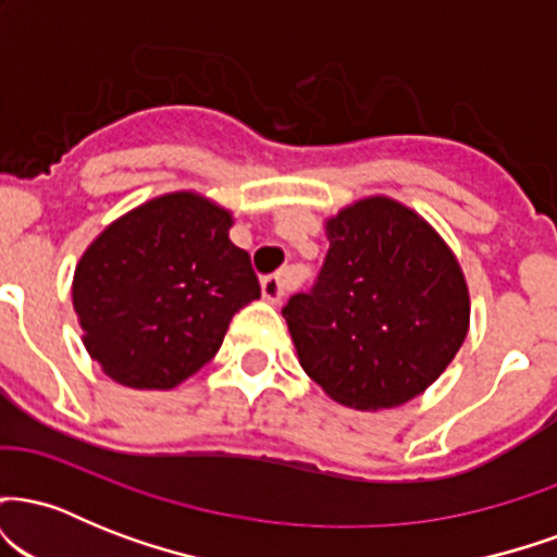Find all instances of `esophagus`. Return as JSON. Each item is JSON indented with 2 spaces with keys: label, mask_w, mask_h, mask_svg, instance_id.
Here are the masks:
<instances>
[{
  "label": "esophagus",
  "mask_w": 557,
  "mask_h": 557,
  "mask_svg": "<svg viewBox=\"0 0 557 557\" xmlns=\"http://www.w3.org/2000/svg\"><path fill=\"white\" fill-rule=\"evenodd\" d=\"M261 296L272 304H280V298L285 296V280L277 274H261Z\"/></svg>",
  "instance_id": "34e87169"
}]
</instances>
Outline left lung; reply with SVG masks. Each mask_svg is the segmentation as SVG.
Segmentation results:
<instances>
[{
  "instance_id": "1",
  "label": "left lung",
  "mask_w": 557,
  "mask_h": 557,
  "mask_svg": "<svg viewBox=\"0 0 557 557\" xmlns=\"http://www.w3.org/2000/svg\"><path fill=\"white\" fill-rule=\"evenodd\" d=\"M230 227L207 198L170 194L133 209L83 253L73 306L83 345L112 380L170 389L214 359L233 317L261 296Z\"/></svg>"
}]
</instances>
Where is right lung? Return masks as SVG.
I'll use <instances>...</instances> for the list:
<instances>
[{
  "mask_svg": "<svg viewBox=\"0 0 557 557\" xmlns=\"http://www.w3.org/2000/svg\"><path fill=\"white\" fill-rule=\"evenodd\" d=\"M314 285L285 304L300 367L343 406L393 408L445 372L469 327V290L421 216L367 198L327 222Z\"/></svg>",
  "mask_w": 557,
  "mask_h": 557,
  "instance_id": "1",
  "label": "right lung"
}]
</instances>
